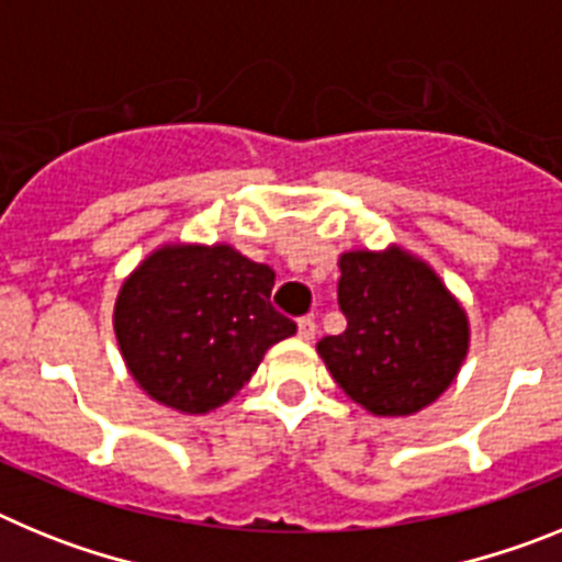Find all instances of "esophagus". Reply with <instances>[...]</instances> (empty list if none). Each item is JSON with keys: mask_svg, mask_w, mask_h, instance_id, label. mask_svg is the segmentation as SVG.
Masks as SVG:
<instances>
[{"mask_svg": "<svg viewBox=\"0 0 562 562\" xmlns=\"http://www.w3.org/2000/svg\"><path fill=\"white\" fill-rule=\"evenodd\" d=\"M315 335H317L315 321H312V317H301V321H297V337L306 342H312L315 340Z\"/></svg>", "mask_w": 562, "mask_h": 562, "instance_id": "esophagus-1", "label": "esophagus"}]
</instances>
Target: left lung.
Returning <instances> with one entry per match:
<instances>
[{"label": "left lung", "mask_w": 562, "mask_h": 562, "mask_svg": "<svg viewBox=\"0 0 562 562\" xmlns=\"http://www.w3.org/2000/svg\"><path fill=\"white\" fill-rule=\"evenodd\" d=\"M342 335L317 342L331 380L374 416L419 414L459 376L470 317L439 272L400 245L337 258Z\"/></svg>", "instance_id": "8db88e82"}]
</instances>
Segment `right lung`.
<instances>
[{
    "mask_svg": "<svg viewBox=\"0 0 562 562\" xmlns=\"http://www.w3.org/2000/svg\"><path fill=\"white\" fill-rule=\"evenodd\" d=\"M276 272L233 245L168 241L123 278L112 326L134 382L202 416L245 389L267 351L297 331L272 310Z\"/></svg>",
    "mask_w": 562,
    "mask_h": 562,
    "instance_id": "obj_1",
    "label": "right lung"
}]
</instances>
